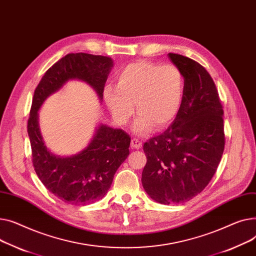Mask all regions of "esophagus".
I'll return each instance as SVG.
<instances>
[{"mask_svg": "<svg viewBox=\"0 0 256 256\" xmlns=\"http://www.w3.org/2000/svg\"><path fill=\"white\" fill-rule=\"evenodd\" d=\"M131 148H135V150H138V148H140L142 146V142L140 140H138V138H133L132 140H131Z\"/></svg>", "mask_w": 256, "mask_h": 256, "instance_id": "esophagus-1", "label": "esophagus"}]
</instances>
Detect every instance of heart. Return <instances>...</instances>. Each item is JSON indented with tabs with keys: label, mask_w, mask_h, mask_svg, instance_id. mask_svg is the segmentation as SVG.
Masks as SVG:
<instances>
[{
	"label": "heart",
	"mask_w": 256,
	"mask_h": 256,
	"mask_svg": "<svg viewBox=\"0 0 256 256\" xmlns=\"http://www.w3.org/2000/svg\"><path fill=\"white\" fill-rule=\"evenodd\" d=\"M104 101L114 121L126 124L135 108L140 114L133 132L144 135L170 125L181 108L184 80L172 65L161 66L146 61L131 63L116 74V88H104Z\"/></svg>",
	"instance_id": "1"
}]
</instances>
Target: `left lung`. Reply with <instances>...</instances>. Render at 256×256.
<instances>
[{
    "label": "left lung",
    "instance_id": "obj_1",
    "mask_svg": "<svg viewBox=\"0 0 256 256\" xmlns=\"http://www.w3.org/2000/svg\"><path fill=\"white\" fill-rule=\"evenodd\" d=\"M184 78V96L172 124L144 142V191L162 204H183L200 193L216 172L224 150L223 110L216 86L198 62L168 54Z\"/></svg>",
    "mask_w": 256,
    "mask_h": 256
}]
</instances>
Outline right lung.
<instances>
[{
    "instance_id": "obj_1",
    "label": "right lung",
    "mask_w": 256,
    "mask_h": 256,
    "mask_svg": "<svg viewBox=\"0 0 256 256\" xmlns=\"http://www.w3.org/2000/svg\"><path fill=\"white\" fill-rule=\"evenodd\" d=\"M112 67V58L69 54L45 72L34 92L28 121L34 168L46 189L69 204H90L104 198L116 172L129 155L131 140L122 129L100 123L82 151L71 156L56 155L44 142L38 112L45 100L74 80L88 84L102 101Z\"/></svg>"
}]
</instances>
